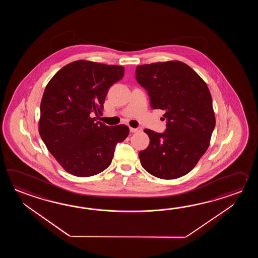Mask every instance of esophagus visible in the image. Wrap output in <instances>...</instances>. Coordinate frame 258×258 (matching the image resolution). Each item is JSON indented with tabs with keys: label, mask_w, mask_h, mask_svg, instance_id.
<instances>
[{
	"label": "esophagus",
	"mask_w": 258,
	"mask_h": 258,
	"mask_svg": "<svg viewBox=\"0 0 258 258\" xmlns=\"http://www.w3.org/2000/svg\"><path fill=\"white\" fill-rule=\"evenodd\" d=\"M141 131H142V129H141L140 127H138V128H134V127H130V132H131V133H137V132Z\"/></svg>",
	"instance_id": "obj_1"
}]
</instances>
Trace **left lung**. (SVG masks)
I'll list each match as a JSON object with an SVG mask.
<instances>
[{
	"mask_svg": "<svg viewBox=\"0 0 258 258\" xmlns=\"http://www.w3.org/2000/svg\"><path fill=\"white\" fill-rule=\"evenodd\" d=\"M136 77L167 121L163 134L144 130L150 143L138 154L143 168L164 180L185 175L208 150L216 124L207 84L180 60L138 66Z\"/></svg>",
	"mask_w": 258,
	"mask_h": 258,
	"instance_id": "left-lung-1",
	"label": "left lung"
}]
</instances>
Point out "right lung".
<instances>
[{
    "instance_id": "right-lung-1",
    "label": "right lung",
    "mask_w": 258,
    "mask_h": 258,
    "mask_svg": "<svg viewBox=\"0 0 258 258\" xmlns=\"http://www.w3.org/2000/svg\"><path fill=\"white\" fill-rule=\"evenodd\" d=\"M122 66L78 60L63 66L49 80L40 103L39 132L62 169L77 177L106 170L116 144L129 135L124 124L108 126L102 114L110 86L123 77Z\"/></svg>"
}]
</instances>
